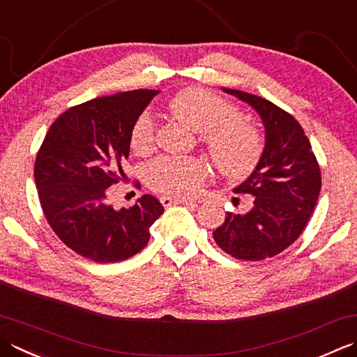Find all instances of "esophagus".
I'll return each instance as SVG.
<instances>
[{"mask_svg":"<svg viewBox=\"0 0 357 357\" xmlns=\"http://www.w3.org/2000/svg\"><path fill=\"white\" fill-rule=\"evenodd\" d=\"M160 202H162V206L169 207L172 204H185V206H190V207H197V202L190 201V199H185V198H173V197H160Z\"/></svg>","mask_w":357,"mask_h":357,"instance_id":"1","label":"esophagus"}]
</instances>
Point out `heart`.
Here are the masks:
<instances>
[{
  "label": "heart",
  "mask_w": 357,
  "mask_h": 357,
  "mask_svg": "<svg viewBox=\"0 0 357 357\" xmlns=\"http://www.w3.org/2000/svg\"><path fill=\"white\" fill-rule=\"evenodd\" d=\"M178 122L199 132L213 164L226 178H243L254 170L261 155L257 130L238 116L232 105L208 91L188 88L169 102ZM155 141V125L142 114L131 131L132 150L145 155ZM207 176L206 165L195 158L162 156L149 165L146 183L153 190L185 198L199 190Z\"/></svg>",
  "instance_id": "heart-1"
}]
</instances>
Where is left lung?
Instances as JSON below:
<instances>
[{
	"label": "left lung",
	"mask_w": 357,
	"mask_h": 357,
	"mask_svg": "<svg viewBox=\"0 0 357 357\" xmlns=\"http://www.w3.org/2000/svg\"><path fill=\"white\" fill-rule=\"evenodd\" d=\"M221 89L260 116L264 146L252 173L234 188L252 197L249 211L227 212L213 238L238 260H264L283 252L303 232L322 187L320 169L303 128L289 113L263 97Z\"/></svg>",
	"instance_id": "8db88e82"
}]
</instances>
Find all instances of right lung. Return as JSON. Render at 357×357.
<instances>
[{"instance_id":"right-lung-1","label":"right lung","mask_w":357,"mask_h":357,"mask_svg":"<svg viewBox=\"0 0 357 357\" xmlns=\"http://www.w3.org/2000/svg\"><path fill=\"white\" fill-rule=\"evenodd\" d=\"M158 94L136 89L69 108L51 125L35 159V185L49 226L93 261L117 263L141 252L164 213L151 195L130 208L108 202V188L123 176L132 127Z\"/></svg>"}]
</instances>
